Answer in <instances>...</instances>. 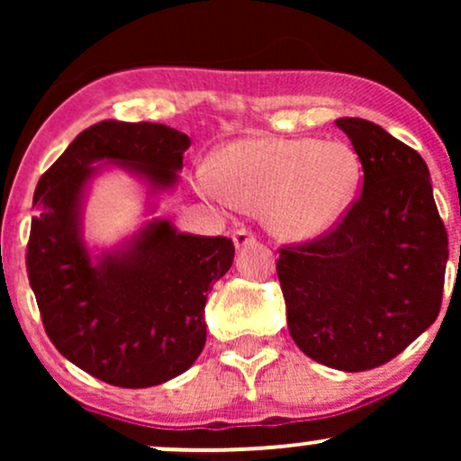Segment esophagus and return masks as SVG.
<instances>
[{
	"mask_svg": "<svg viewBox=\"0 0 461 461\" xmlns=\"http://www.w3.org/2000/svg\"><path fill=\"white\" fill-rule=\"evenodd\" d=\"M253 242H256V234H253V231H249V230L234 231V245H236V249H245L249 245H253Z\"/></svg>",
	"mask_w": 461,
	"mask_h": 461,
	"instance_id": "34e87169",
	"label": "esophagus"
}]
</instances>
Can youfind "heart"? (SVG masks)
Here are the masks:
<instances>
[{
    "instance_id": "heart-1",
    "label": "heart",
    "mask_w": 461,
    "mask_h": 461,
    "mask_svg": "<svg viewBox=\"0 0 461 461\" xmlns=\"http://www.w3.org/2000/svg\"><path fill=\"white\" fill-rule=\"evenodd\" d=\"M362 177L356 149L340 140L242 139L201 167L197 190L221 208L264 214L284 240H314L340 223Z\"/></svg>"
}]
</instances>
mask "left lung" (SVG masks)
Listing matches in <instances>:
<instances>
[{"label": "left lung", "mask_w": 461, "mask_h": 461, "mask_svg": "<svg viewBox=\"0 0 461 461\" xmlns=\"http://www.w3.org/2000/svg\"><path fill=\"white\" fill-rule=\"evenodd\" d=\"M364 184L330 234L279 249L288 330L305 356L359 373L390 362L438 319L448 238L420 153L366 119H338Z\"/></svg>", "instance_id": "left-lung-1"}]
</instances>
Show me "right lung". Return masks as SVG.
Listing matches in <instances>:
<instances>
[{"mask_svg":"<svg viewBox=\"0 0 461 461\" xmlns=\"http://www.w3.org/2000/svg\"><path fill=\"white\" fill-rule=\"evenodd\" d=\"M188 147L168 125L102 121L36 184L25 267L45 331L68 362L110 385L149 388L193 366L205 345V299L230 271L234 242L151 219L93 256L82 230L86 188L108 162L160 194L177 184Z\"/></svg>","mask_w":461,"mask_h":461,"instance_id":"obj_1","label":"right lung"}]
</instances>
